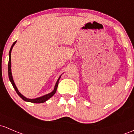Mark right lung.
Returning a JSON list of instances; mask_svg holds the SVG:
<instances>
[{"label":"right lung","instance_id":"right-lung-1","mask_svg":"<svg viewBox=\"0 0 134 134\" xmlns=\"http://www.w3.org/2000/svg\"><path fill=\"white\" fill-rule=\"evenodd\" d=\"M16 42V41H15L13 43V45H12V46H11L10 51H9V62H8V75H9V80H10L11 83H12V85H13V87H14V88H15V91H16V93H17L18 95H19V96L20 97V98H22V99H23V100H24L26 101H28V102L34 103H44L45 101H47V99H49V98H51V97L53 96L54 95V94L56 93V90H57L59 80H60V78H61V76H60V78H58V81H56V83L55 85V87H54V91H53L52 92L49 93V94H46V95L43 96H42V97H40V98H36V99H28V98H26V97L24 96L23 95H22V94H21L19 92V91H18L17 88H16V85H15V83H14L13 80L12 74H11V50H12V49H13V47L14 45L15 44Z\"/></svg>","mask_w":134,"mask_h":134}]
</instances>
